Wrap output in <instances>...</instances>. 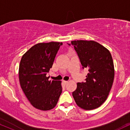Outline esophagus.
Returning a JSON list of instances; mask_svg holds the SVG:
<instances>
[{
  "label": "esophagus",
  "instance_id": "34e87169",
  "mask_svg": "<svg viewBox=\"0 0 130 130\" xmlns=\"http://www.w3.org/2000/svg\"><path fill=\"white\" fill-rule=\"evenodd\" d=\"M63 83L65 84H67V83H68V81H67V80H63Z\"/></svg>",
  "mask_w": 130,
  "mask_h": 130
}]
</instances>
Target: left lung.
I'll list each match as a JSON object with an SVG mask.
<instances>
[{"label":"left lung","instance_id":"obj_1","mask_svg":"<svg viewBox=\"0 0 130 130\" xmlns=\"http://www.w3.org/2000/svg\"><path fill=\"white\" fill-rule=\"evenodd\" d=\"M83 68L88 69L86 81L77 83L73 92L80 108L92 110L100 107L108 98L114 78V67L108 50L96 41H72ZM68 44V45H71Z\"/></svg>","mask_w":130,"mask_h":130}]
</instances>
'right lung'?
Returning <instances> with one entry per match:
<instances>
[{"mask_svg":"<svg viewBox=\"0 0 130 130\" xmlns=\"http://www.w3.org/2000/svg\"><path fill=\"white\" fill-rule=\"evenodd\" d=\"M62 43H40L33 46L21 60L19 79L22 90L34 108L42 111L56 106L62 92L60 80L46 76Z\"/></svg>","mask_w":130,"mask_h":130,"instance_id":"add662e5","label":"right lung"}]
</instances>
